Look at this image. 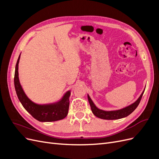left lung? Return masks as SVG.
Instances as JSON below:
<instances>
[{
  "instance_id": "obj_1",
  "label": "left lung",
  "mask_w": 159,
  "mask_h": 159,
  "mask_svg": "<svg viewBox=\"0 0 159 159\" xmlns=\"http://www.w3.org/2000/svg\"><path fill=\"white\" fill-rule=\"evenodd\" d=\"M144 91H145V90L143 91V93L140 95V97L138 98V99L136 101V102L132 103L131 105H130L129 106L123 108L121 109L115 110V111H109L98 109L95 106V104L92 102V100L91 99L89 95H88V101H89L91 111H92V113L95 115L96 117H99L100 119H103L114 120V119H119L125 117L131 114L132 112H133L134 109L137 107L139 103H140Z\"/></svg>"
}]
</instances>
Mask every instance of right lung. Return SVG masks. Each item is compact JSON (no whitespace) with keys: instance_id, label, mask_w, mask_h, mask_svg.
I'll use <instances>...</instances> for the list:
<instances>
[{"instance_id":"1","label":"right lung","mask_w":159,"mask_h":159,"mask_svg":"<svg viewBox=\"0 0 159 159\" xmlns=\"http://www.w3.org/2000/svg\"><path fill=\"white\" fill-rule=\"evenodd\" d=\"M20 57V54L16 64L14 82L18 98L22 106L34 118L39 121L52 122L64 119L68 113L70 91H67L60 101L54 103L39 105L32 102L25 94L19 81L18 63Z\"/></svg>"}]
</instances>
